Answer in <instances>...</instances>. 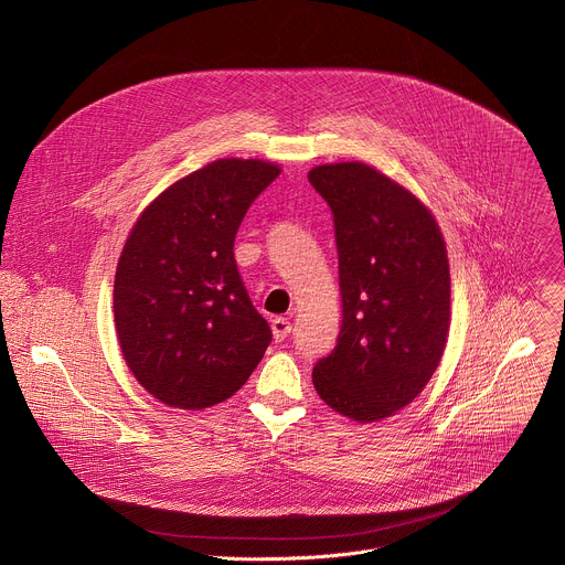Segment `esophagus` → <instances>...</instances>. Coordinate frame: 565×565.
Here are the masks:
<instances>
[{"instance_id": "34e87169", "label": "esophagus", "mask_w": 565, "mask_h": 565, "mask_svg": "<svg viewBox=\"0 0 565 565\" xmlns=\"http://www.w3.org/2000/svg\"><path fill=\"white\" fill-rule=\"evenodd\" d=\"M270 329H273V338L275 342H284L290 335V321L286 317H273L270 319Z\"/></svg>"}]
</instances>
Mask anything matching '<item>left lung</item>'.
I'll list each match as a JSON object with an SVG mask.
<instances>
[{"instance_id": "8db88e82", "label": "left lung", "mask_w": 565, "mask_h": 565, "mask_svg": "<svg viewBox=\"0 0 565 565\" xmlns=\"http://www.w3.org/2000/svg\"><path fill=\"white\" fill-rule=\"evenodd\" d=\"M310 185L333 210L342 327L312 369L317 395L344 418L395 416L436 373L451 324V277L434 212L360 160L317 166Z\"/></svg>"}]
</instances>
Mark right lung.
I'll use <instances>...</instances> for the list:
<instances>
[{"mask_svg": "<svg viewBox=\"0 0 565 565\" xmlns=\"http://www.w3.org/2000/svg\"><path fill=\"white\" fill-rule=\"evenodd\" d=\"M279 174L270 160H212L160 192L127 234L114 279L116 335L138 384L168 407L199 412L227 399L273 340L232 248Z\"/></svg>", "mask_w": 565, "mask_h": 565, "instance_id": "1", "label": "right lung"}]
</instances>
